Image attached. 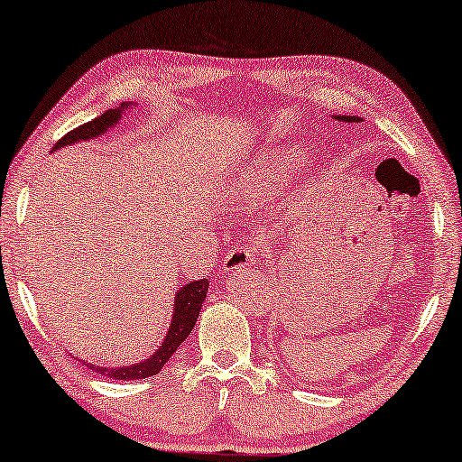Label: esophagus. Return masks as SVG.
Returning a JSON list of instances; mask_svg holds the SVG:
<instances>
[{
    "mask_svg": "<svg viewBox=\"0 0 462 462\" xmlns=\"http://www.w3.org/2000/svg\"><path fill=\"white\" fill-rule=\"evenodd\" d=\"M256 250H258V242H248L242 245H236V248L226 252L225 256V271H236L239 267H250L256 261Z\"/></svg>",
    "mask_w": 462,
    "mask_h": 462,
    "instance_id": "esophagus-1",
    "label": "esophagus"
}]
</instances>
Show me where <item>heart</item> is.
I'll return each instance as SVG.
<instances>
[{
  "mask_svg": "<svg viewBox=\"0 0 462 462\" xmlns=\"http://www.w3.org/2000/svg\"><path fill=\"white\" fill-rule=\"evenodd\" d=\"M302 162V155L299 153V151H290V153L282 155L280 160L275 162H269V166H264L261 172L252 174V185L258 187V189H264L267 185H271L275 179H280L282 174H286L290 168L296 166V163Z\"/></svg>",
  "mask_w": 462,
  "mask_h": 462,
  "instance_id": "heart-1",
  "label": "heart"
}]
</instances>
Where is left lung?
Returning a JSON list of instances; mask_svg holds the SVG:
<instances>
[{"instance_id": "1", "label": "left lung", "mask_w": 462, "mask_h": 462, "mask_svg": "<svg viewBox=\"0 0 462 462\" xmlns=\"http://www.w3.org/2000/svg\"><path fill=\"white\" fill-rule=\"evenodd\" d=\"M334 119H340V122H359V117H351V116H338Z\"/></svg>"}]
</instances>
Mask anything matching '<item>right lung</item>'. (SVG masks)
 <instances>
[{"instance_id":"add662e5","label":"right lung","mask_w":462,"mask_h":462,"mask_svg":"<svg viewBox=\"0 0 462 462\" xmlns=\"http://www.w3.org/2000/svg\"><path fill=\"white\" fill-rule=\"evenodd\" d=\"M128 106L130 105L124 103L122 109H128ZM122 109L105 111L103 116L92 119V122H88L84 125H79V128H73L71 132H67V134L54 144V149L65 147V144H73L78 141H88V138L103 134L106 128H111V125L117 124V119L122 117ZM206 292H208V280L189 282L179 290V292H176L172 324H170V330L166 334V338H163L162 346L149 359H144V362H138V364H132V365H122V368H100V365H94V364H86V365L92 372H97V374L113 378V381H136V378H147V376L160 374V370L168 364V359L174 356L182 340H185L189 337V332L193 330L195 321H198L199 309L206 300Z\"/></svg>"}]
</instances>
